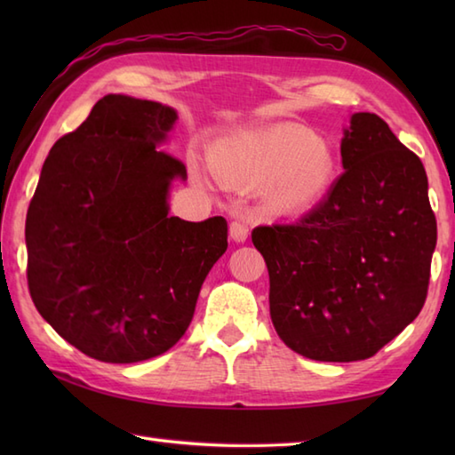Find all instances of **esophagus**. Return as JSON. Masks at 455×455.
Wrapping results in <instances>:
<instances>
[{
    "instance_id": "obj_1",
    "label": "esophagus",
    "mask_w": 455,
    "mask_h": 455,
    "mask_svg": "<svg viewBox=\"0 0 455 455\" xmlns=\"http://www.w3.org/2000/svg\"><path fill=\"white\" fill-rule=\"evenodd\" d=\"M248 235H250V228L246 222H243V220L230 222V238H233L235 243H244Z\"/></svg>"
}]
</instances>
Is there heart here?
Returning a JSON list of instances; mask_svg holds the SVG:
<instances>
[{
	"label": "heart",
	"mask_w": 455,
	"mask_h": 455,
	"mask_svg": "<svg viewBox=\"0 0 455 455\" xmlns=\"http://www.w3.org/2000/svg\"><path fill=\"white\" fill-rule=\"evenodd\" d=\"M227 181L262 183L279 211H307L324 197L334 178V152L323 137L299 124L222 140L212 154Z\"/></svg>",
	"instance_id": "b5f03b06"
}]
</instances>
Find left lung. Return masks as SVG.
Returning <instances> with one entry per match:
<instances>
[{
  "label": "left lung",
  "instance_id": "8db88e82",
  "mask_svg": "<svg viewBox=\"0 0 455 455\" xmlns=\"http://www.w3.org/2000/svg\"><path fill=\"white\" fill-rule=\"evenodd\" d=\"M344 173L289 225L256 227L269 315L293 352L316 362L375 355L422 311L436 217L420 158L375 113H354Z\"/></svg>",
  "mask_w": 455,
  "mask_h": 455
}]
</instances>
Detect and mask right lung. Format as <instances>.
<instances>
[{
    "mask_svg": "<svg viewBox=\"0 0 455 455\" xmlns=\"http://www.w3.org/2000/svg\"><path fill=\"white\" fill-rule=\"evenodd\" d=\"M176 119L162 103L105 95L54 142L27 211L36 311L100 362L134 363L170 350L228 246L222 217L168 215L170 183L188 172L156 142Z\"/></svg>",
    "mask_w": 455,
    "mask_h": 455,
    "instance_id": "right-lung-1",
    "label": "right lung"
}]
</instances>
